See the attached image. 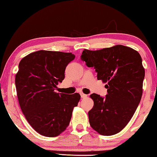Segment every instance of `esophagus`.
I'll return each instance as SVG.
<instances>
[{
    "instance_id": "obj_1",
    "label": "esophagus",
    "mask_w": 157,
    "mask_h": 157,
    "mask_svg": "<svg viewBox=\"0 0 157 157\" xmlns=\"http://www.w3.org/2000/svg\"><path fill=\"white\" fill-rule=\"evenodd\" d=\"M80 95H81V98H86L87 97V94H84V93H80Z\"/></svg>"
}]
</instances>
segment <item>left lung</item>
Here are the masks:
<instances>
[{
    "instance_id": "obj_1",
    "label": "left lung",
    "mask_w": 157,
    "mask_h": 157,
    "mask_svg": "<svg viewBox=\"0 0 157 157\" xmlns=\"http://www.w3.org/2000/svg\"><path fill=\"white\" fill-rule=\"evenodd\" d=\"M81 59L95 69L98 80L107 83L105 98L90 95L94 106L88 112L90 124L101 135L117 134L129 123L142 98L145 75L142 57L136 50L117 45L99 50L85 49Z\"/></svg>"
}]
</instances>
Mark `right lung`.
<instances>
[{"mask_svg":"<svg viewBox=\"0 0 157 157\" xmlns=\"http://www.w3.org/2000/svg\"><path fill=\"white\" fill-rule=\"evenodd\" d=\"M75 57L72 52L38 50L20 62L15 79L20 107L28 122L41 135L54 137L65 131L80 100L79 93L55 91Z\"/></svg>","mask_w":157,"mask_h":157,"instance_id":"obj_1","label":"right lung"}]
</instances>
